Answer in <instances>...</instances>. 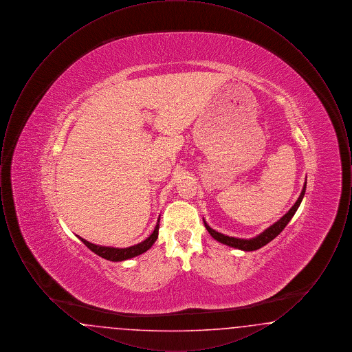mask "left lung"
Masks as SVG:
<instances>
[{
    "instance_id": "left-lung-1",
    "label": "left lung",
    "mask_w": 352,
    "mask_h": 352,
    "mask_svg": "<svg viewBox=\"0 0 352 352\" xmlns=\"http://www.w3.org/2000/svg\"><path fill=\"white\" fill-rule=\"evenodd\" d=\"M305 191H306V182L303 184V188H302L300 198L293 204V207L285 214L284 217L280 219V220H277L274 224H272L264 232H261V234H257V236H254V237H252V239H239V237H232V236L220 234L218 231L212 230V228L206 223L204 219H203V221H204V226H206L207 231L210 232V234H211L215 240H218L219 243L226 244V245H230V247L236 248V250H241V251H256V250H260L261 247L267 245L269 241H272L274 237H277L278 234L283 232V230L287 226V223L292 220V218L294 217L296 211L298 210L302 199H303Z\"/></svg>"
}]
</instances>
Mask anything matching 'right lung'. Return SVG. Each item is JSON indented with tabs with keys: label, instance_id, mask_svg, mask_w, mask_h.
Segmentation results:
<instances>
[{
	"label": "right lung",
	"instance_id": "1",
	"mask_svg": "<svg viewBox=\"0 0 352 352\" xmlns=\"http://www.w3.org/2000/svg\"><path fill=\"white\" fill-rule=\"evenodd\" d=\"M158 230H160V218L157 220V224L154 227V231L151 232V236L148 239H145L144 241L132 245V247H128V248H115V247H104V245H96V244H92L89 241H87L83 237L78 236L82 241L84 243V245L87 248H89L94 253H96L98 256H100L105 260H109V261H124V260H128V258H132L135 257L138 254H142L144 252L148 251L149 248H151V245L155 243L157 237H158Z\"/></svg>",
	"mask_w": 352,
	"mask_h": 352
}]
</instances>
